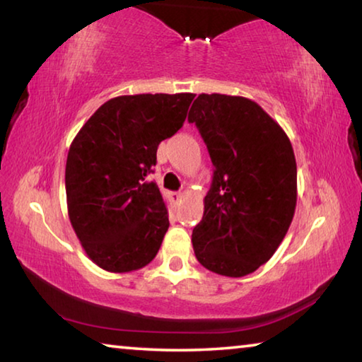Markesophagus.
I'll use <instances>...</instances> for the list:
<instances>
[{"label":"esophagus","instance_id":"1","mask_svg":"<svg viewBox=\"0 0 362 362\" xmlns=\"http://www.w3.org/2000/svg\"><path fill=\"white\" fill-rule=\"evenodd\" d=\"M169 196H170V201H173V203H179V201L182 199V193H179V192H173Z\"/></svg>","mask_w":362,"mask_h":362}]
</instances>
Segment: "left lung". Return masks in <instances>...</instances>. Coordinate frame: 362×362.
Masks as SVG:
<instances>
[{"instance_id": "left-lung-1", "label": "left lung", "mask_w": 362, "mask_h": 362, "mask_svg": "<svg viewBox=\"0 0 362 362\" xmlns=\"http://www.w3.org/2000/svg\"><path fill=\"white\" fill-rule=\"evenodd\" d=\"M214 164L194 255L222 276L254 273L276 252L297 204V164L289 137L255 102L199 94L188 113Z\"/></svg>"}]
</instances>
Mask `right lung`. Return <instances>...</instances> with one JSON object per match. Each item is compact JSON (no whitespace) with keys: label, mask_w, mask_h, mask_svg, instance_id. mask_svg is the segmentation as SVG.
<instances>
[{"label":"right lung","mask_w":362,"mask_h":362,"mask_svg":"<svg viewBox=\"0 0 362 362\" xmlns=\"http://www.w3.org/2000/svg\"><path fill=\"white\" fill-rule=\"evenodd\" d=\"M194 94H137L108 100L69 150V217L90 260L112 273L144 268L169 228L155 182L156 150L183 126Z\"/></svg>","instance_id":"right-lung-1"}]
</instances>
